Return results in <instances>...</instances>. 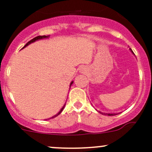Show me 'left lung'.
<instances>
[{"label": "left lung", "mask_w": 152, "mask_h": 152, "mask_svg": "<svg viewBox=\"0 0 152 152\" xmlns=\"http://www.w3.org/2000/svg\"><path fill=\"white\" fill-rule=\"evenodd\" d=\"M129 50H131L132 52L133 53V51L132 50V49L131 48H129ZM99 112V113H100L101 114H102V115H110V116H111V115H118L117 113H102V112H100V111H98Z\"/></svg>", "instance_id": "obj_1"}]
</instances>
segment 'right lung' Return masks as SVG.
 I'll list each match as a JSON object with an SVG mask.
<instances>
[{
	"label": "right lung",
	"mask_w": 152,
	"mask_h": 152,
	"mask_svg": "<svg viewBox=\"0 0 152 152\" xmlns=\"http://www.w3.org/2000/svg\"><path fill=\"white\" fill-rule=\"evenodd\" d=\"M49 37V36L48 35V36H45V35H44V36H37V37H34V38H33V39H31V40H30L29 41V42H27L26 44L25 45V46H24L23 48H26V46H28V45H30L31 43H32V42H36V41H37V40H39V39H45V38H48ZM22 48V49H23ZM73 83V81H72L71 82V83H70V86L72 85V84ZM65 104L63 106V107H62V108L60 110V111L59 112V113H57V114H56L55 115H53V116H52L51 118H48V119H50V118H55V117H56V116L57 115H59V114H60L61 113H62V110H63V109H64V107H65ZM47 120V119H46Z\"/></svg>",
	"instance_id": "obj_1"
}]
</instances>
